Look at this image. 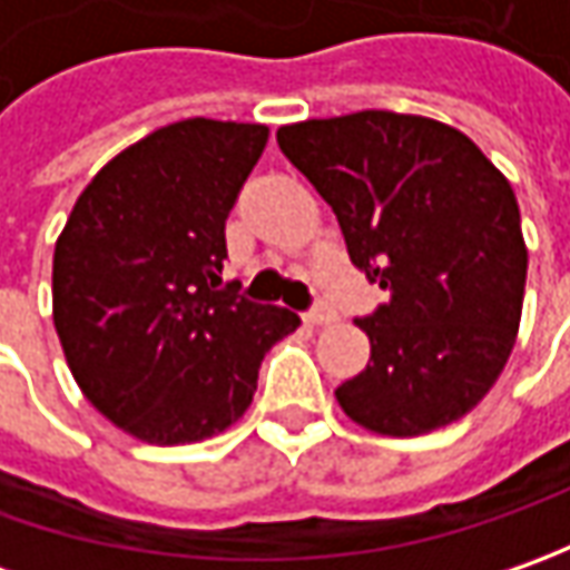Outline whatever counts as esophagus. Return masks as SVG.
Masks as SVG:
<instances>
[{
    "label": "esophagus",
    "instance_id": "esophagus-1",
    "mask_svg": "<svg viewBox=\"0 0 570 570\" xmlns=\"http://www.w3.org/2000/svg\"><path fill=\"white\" fill-rule=\"evenodd\" d=\"M333 320H336V311H333L330 304H317V307L307 314V323H311V326H326V323H333Z\"/></svg>",
    "mask_w": 570,
    "mask_h": 570
}]
</instances>
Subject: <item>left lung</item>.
Returning a JSON list of instances; mask_svg holds the SVG:
<instances>
[{
	"instance_id": "1",
	"label": "left lung",
	"mask_w": 570,
	"mask_h": 570,
	"mask_svg": "<svg viewBox=\"0 0 570 570\" xmlns=\"http://www.w3.org/2000/svg\"><path fill=\"white\" fill-rule=\"evenodd\" d=\"M333 206L352 263L390 292L358 320L371 362L336 390L374 434L415 438L463 419L511 358L527 244L508 177L448 122L362 110L275 132Z\"/></svg>"
}]
</instances>
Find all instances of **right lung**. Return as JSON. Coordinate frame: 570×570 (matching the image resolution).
I'll return each instance as SVG.
<instances>
[{
  "mask_svg": "<svg viewBox=\"0 0 570 570\" xmlns=\"http://www.w3.org/2000/svg\"><path fill=\"white\" fill-rule=\"evenodd\" d=\"M269 139L263 122L155 129L81 189L53 253V323L88 403L145 444L234 425L259 362L301 320L222 288L225 222Z\"/></svg>",
  "mask_w": 570,
  "mask_h": 570,
  "instance_id": "add662e5",
  "label": "right lung"
}]
</instances>
